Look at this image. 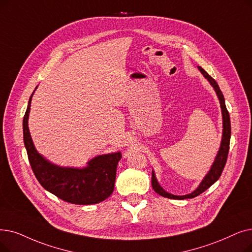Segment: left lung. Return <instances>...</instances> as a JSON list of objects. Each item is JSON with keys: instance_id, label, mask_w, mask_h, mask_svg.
I'll return each mask as SVG.
<instances>
[{"instance_id": "left-lung-1", "label": "left lung", "mask_w": 252, "mask_h": 252, "mask_svg": "<svg viewBox=\"0 0 252 252\" xmlns=\"http://www.w3.org/2000/svg\"><path fill=\"white\" fill-rule=\"evenodd\" d=\"M199 70L202 72V74L205 76V78L211 83V85L214 87V90L217 94L218 99H220V107H221V111H222V119H223V133H222V140H221V144L220 151H218L216 158L213 162V165L208 173L206 175V177L203 179L201 184L199 185V188L196 189L194 191H192L189 194H185V195H174L166 190H163L162 188L158 184L157 178H156V174L152 171V176H151V184H152V189H155L157 193H158L161 196H165V198L169 199H175V200H184V199H192L194 196H198L202 192H204L206 189H209L211 185L218 180V178L220 177V175L224 169L227 155H228V149H229V140H231V120H229V114L227 109L225 107L224 103V96L218 86L217 82L211 77V76L208 74L204 69L199 67Z\"/></svg>"}]
</instances>
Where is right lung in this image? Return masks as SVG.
<instances>
[{
    "mask_svg": "<svg viewBox=\"0 0 252 252\" xmlns=\"http://www.w3.org/2000/svg\"><path fill=\"white\" fill-rule=\"evenodd\" d=\"M32 94L24 116V142L28 158L37 180L46 190L64 202L92 205L106 200L113 192L116 168L122 153L99 156L84 169L61 168L52 165L37 152L28 126Z\"/></svg>",
    "mask_w": 252,
    "mask_h": 252,
    "instance_id": "right-lung-1",
    "label": "right lung"
}]
</instances>
